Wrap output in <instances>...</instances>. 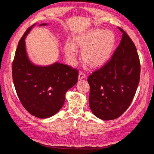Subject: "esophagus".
<instances>
[{"mask_svg": "<svg viewBox=\"0 0 154 154\" xmlns=\"http://www.w3.org/2000/svg\"><path fill=\"white\" fill-rule=\"evenodd\" d=\"M85 77V74L83 72H80L79 73V75H78V79L79 80H81V79L84 78Z\"/></svg>", "mask_w": 154, "mask_h": 154, "instance_id": "1", "label": "esophagus"}]
</instances>
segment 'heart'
Listing matches in <instances>:
<instances>
[{"label":"heart","mask_w":154,"mask_h":154,"mask_svg":"<svg viewBox=\"0 0 154 154\" xmlns=\"http://www.w3.org/2000/svg\"><path fill=\"white\" fill-rule=\"evenodd\" d=\"M115 43V36L112 31L101 29H93L75 40L76 45L83 48L82 57L86 63L92 67H97L104 63L110 57ZM67 57L74 60L77 50L72 44L66 45Z\"/></svg>","instance_id":"b5f03b06"}]
</instances>
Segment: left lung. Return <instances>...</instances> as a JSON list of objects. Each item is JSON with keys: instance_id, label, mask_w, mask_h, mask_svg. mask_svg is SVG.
<instances>
[{"instance_id": "obj_1", "label": "left lung", "mask_w": 154, "mask_h": 154, "mask_svg": "<svg viewBox=\"0 0 154 154\" xmlns=\"http://www.w3.org/2000/svg\"><path fill=\"white\" fill-rule=\"evenodd\" d=\"M122 39L110 60L88 77L89 106L103 120L119 118L131 104L140 79L141 65L134 43L118 27Z\"/></svg>"}]
</instances>
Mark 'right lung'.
I'll return each instance as SVG.
<instances>
[{
	"mask_svg": "<svg viewBox=\"0 0 154 154\" xmlns=\"http://www.w3.org/2000/svg\"><path fill=\"white\" fill-rule=\"evenodd\" d=\"M34 26L26 31L18 42L12 63V77L25 109L36 118H47L61 109L66 92L78 82V71L60 63L47 67L31 63L27 57L25 38Z\"/></svg>",
	"mask_w": 154,
	"mask_h": 154,
	"instance_id": "add662e5",
	"label": "right lung"
}]
</instances>
